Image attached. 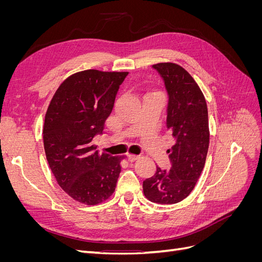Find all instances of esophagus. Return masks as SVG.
Instances as JSON below:
<instances>
[{"label":"esophagus","instance_id":"obj_1","mask_svg":"<svg viewBox=\"0 0 262 262\" xmlns=\"http://www.w3.org/2000/svg\"><path fill=\"white\" fill-rule=\"evenodd\" d=\"M139 157H140V156H138V155H133V154H129V155H128V160H129V162H134V161H137V160H139Z\"/></svg>","mask_w":262,"mask_h":262}]
</instances>
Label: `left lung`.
<instances>
[{
    "mask_svg": "<svg viewBox=\"0 0 262 262\" xmlns=\"http://www.w3.org/2000/svg\"><path fill=\"white\" fill-rule=\"evenodd\" d=\"M153 68L168 94L166 128L175 139L167 152L171 167H157L155 175L143 181L149 201L160 204L180 202L192 191L207 158L210 131L207 101L193 77L176 63H157Z\"/></svg>",
    "mask_w": 262,
    "mask_h": 262,
    "instance_id": "1",
    "label": "left lung"
}]
</instances>
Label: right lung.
<instances>
[{"label":"right lung","instance_id":"right-lung-1","mask_svg":"<svg viewBox=\"0 0 262 262\" xmlns=\"http://www.w3.org/2000/svg\"><path fill=\"white\" fill-rule=\"evenodd\" d=\"M128 74L86 70L71 75L46 113L47 161L58 185L77 202L101 203L116 189L123 157L100 155L93 141L105 129L119 86Z\"/></svg>","mask_w":262,"mask_h":262}]
</instances>
